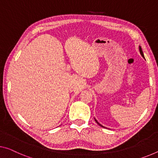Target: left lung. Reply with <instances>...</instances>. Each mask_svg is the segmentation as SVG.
I'll return each instance as SVG.
<instances>
[{
	"instance_id": "1",
	"label": "left lung",
	"mask_w": 158,
	"mask_h": 158,
	"mask_svg": "<svg viewBox=\"0 0 158 158\" xmlns=\"http://www.w3.org/2000/svg\"><path fill=\"white\" fill-rule=\"evenodd\" d=\"M139 52H140V54H141V56H143V59H145V57H144V55H143V53L142 48H141V47H140V46H139ZM94 120H95V121H96V122H97V123H98V125H99V126H100V127H103V128H105V127H103V126H102V125H101V124H100V123H99L98 122V121H97V120L95 119V118H94Z\"/></svg>"
}]
</instances>
